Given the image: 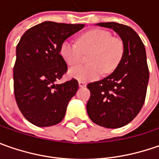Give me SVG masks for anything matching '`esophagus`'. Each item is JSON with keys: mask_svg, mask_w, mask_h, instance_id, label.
Here are the masks:
<instances>
[{"mask_svg": "<svg viewBox=\"0 0 159 159\" xmlns=\"http://www.w3.org/2000/svg\"><path fill=\"white\" fill-rule=\"evenodd\" d=\"M79 86H80V88H84V87L87 86V84L85 82H83V81H79Z\"/></svg>", "mask_w": 159, "mask_h": 159, "instance_id": "obj_1", "label": "esophagus"}]
</instances>
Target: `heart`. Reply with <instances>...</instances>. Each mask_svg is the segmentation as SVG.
<instances>
[{
    "label": "heart",
    "mask_w": 159,
    "mask_h": 159,
    "mask_svg": "<svg viewBox=\"0 0 159 159\" xmlns=\"http://www.w3.org/2000/svg\"><path fill=\"white\" fill-rule=\"evenodd\" d=\"M83 53H90L89 64L70 68L69 76L89 82L99 79L103 71L110 73L118 67L124 54V45L122 40L112 37L106 30L94 29L80 35L78 43L64 40L60 47L61 57L70 66L81 61Z\"/></svg>",
    "instance_id": "heart-1"
}]
</instances>
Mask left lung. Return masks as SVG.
<instances>
[{
	"instance_id": "left-lung-1",
	"label": "left lung",
	"mask_w": 159,
	"mask_h": 159,
	"mask_svg": "<svg viewBox=\"0 0 159 159\" xmlns=\"http://www.w3.org/2000/svg\"><path fill=\"white\" fill-rule=\"evenodd\" d=\"M96 25L112 29L124 45L118 67L102 80L89 83L90 98L87 111L90 119L106 128H119L130 123L143 105L149 82L146 50L131 27L115 22Z\"/></svg>"
}]
</instances>
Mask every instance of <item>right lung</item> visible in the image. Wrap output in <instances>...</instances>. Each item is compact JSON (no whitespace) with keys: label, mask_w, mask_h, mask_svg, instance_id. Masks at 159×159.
<instances>
[{"label":"right lung","mask_w":159,"mask_h":159,"mask_svg":"<svg viewBox=\"0 0 159 159\" xmlns=\"http://www.w3.org/2000/svg\"><path fill=\"white\" fill-rule=\"evenodd\" d=\"M85 25L42 22L23 34L16 50L13 69L17 106L32 124L45 127L60 123L79 83L72 79L56 84L67 70L61 44Z\"/></svg>","instance_id":"right-lung-1"}]
</instances>
